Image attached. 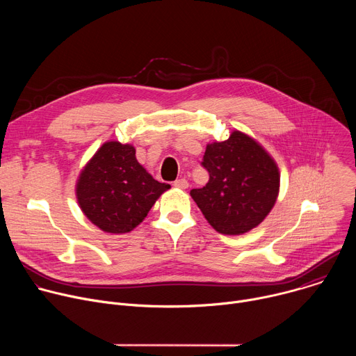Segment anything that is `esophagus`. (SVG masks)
<instances>
[{
    "instance_id": "1",
    "label": "esophagus",
    "mask_w": 356,
    "mask_h": 356,
    "mask_svg": "<svg viewBox=\"0 0 356 356\" xmlns=\"http://www.w3.org/2000/svg\"><path fill=\"white\" fill-rule=\"evenodd\" d=\"M173 186H175L176 188H187V187H188V181H187L186 179H179V180H176V181L173 183Z\"/></svg>"
}]
</instances>
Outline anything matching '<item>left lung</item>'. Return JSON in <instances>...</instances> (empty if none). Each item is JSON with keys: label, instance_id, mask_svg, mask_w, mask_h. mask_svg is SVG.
Returning a JSON list of instances; mask_svg holds the SVG:
<instances>
[{"label": "left lung", "instance_id": "1", "mask_svg": "<svg viewBox=\"0 0 356 356\" xmlns=\"http://www.w3.org/2000/svg\"><path fill=\"white\" fill-rule=\"evenodd\" d=\"M202 166L209 183L190 195L217 232H249L275 207L280 190L277 163L250 135L234 129L227 140L207 143Z\"/></svg>", "mask_w": 356, "mask_h": 356}]
</instances>
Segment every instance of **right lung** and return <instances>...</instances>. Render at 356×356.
<instances>
[{"instance_id": "right-lung-1", "label": "right lung", "mask_w": 356, "mask_h": 356, "mask_svg": "<svg viewBox=\"0 0 356 356\" xmlns=\"http://www.w3.org/2000/svg\"><path fill=\"white\" fill-rule=\"evenodd\" d=\"M131 143L107 140L81 169L76 198L91 224L107 234H127L147 216L156 200L170 188L136 161Z\"/></svg>"}]
</instances>
